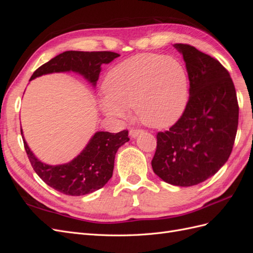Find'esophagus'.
<instances>
[{
  "label": "esophagus",
  "mask_w": 253,
  "mask_h": 253,
  "mask_svg": "<svg viewBox=\"0 0 253 253\" xmlns=\"http://www.w3.org/2000/svg\"><path fill=\"white\" fill-rule=\"evenodd\" d=\"M141 132H142V129H140V128H131L129 129V136L133 137V138H136V137L138 136Z\"/></svg>",
  "instance_id": "esophagus-1"
}]
</instances>
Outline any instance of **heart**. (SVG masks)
Returning a JSON list of instances; mask_svg holds the SVG:
<instances>
[{
  "label": "heart",
  "mask_w": 253,
  "mask_h": 253,
  "mask_svg": "<svg viewBox=\"0 0 253 253\" xmlns=\"http://www.w3.org/2000/svg\"><path fill=\"white\" fill-rule=\"evenodd\" d=\"M104 114L126 119L134 108L138 119L152 127H164L177 120L188 102L189 82L178 60L156 53H142L119 63L104 81Z\"/></svg>",
  "instance_id": "heart-1"
}]
</instances>
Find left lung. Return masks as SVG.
I'll return each mask as SVG.
<instances>
[{
  "label": "left lung",
  "instance_id": "left-lung-1",
  "mask_svg": "<svg viewBox=\"0 0 253 253\" xmlns=\"http://www.w3.org/2000/svg\"><path fill=\"white\" fill-rule=\"evenodd\" d=\"M190 81L189 100L180 118L157 133L154 173L179 187L210 178L230 156L239 125L233 81L216 59L189 44L176 43Z\"/></svg>",
  "mask_w": 253,
  "mask_h": 253
}]
</instances>
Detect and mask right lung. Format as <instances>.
<instances>
[{
  "instance_id": "obj_1",
  "label": "right lung",
  "mask_w": 253,
  "mask_h": 253,
  "mask_svg": "<svg viewBox=\"0 0 253 253\" xmlns=\"http://www.w3.org/2000/svg\"><path fill=\"white\" fill-rule=\"evenodd\" d=\"M119 56V53L113 51H64L41 65L30 80L42 75L72 71L82 75L93 86H96L101 71L100 66L112 62ZM21 134L23 135L22 128ZM127 135L126 129L116 134L97 132L77 157L70 163L58 166L40 162L30 151L24 136L22 138L35 172L46 185L63 194L80 196L95 192L110 180L115 155L121 145L129 140Z\"/></svg>"
}]
</instances>
